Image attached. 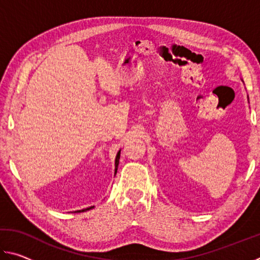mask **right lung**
Here are the masks:
<instances>
[{"instance_id": "1", "label": "right lung", "mask_w": 260, "mask_h": 260, "mask_svg": "<svg viewBox=\"0 0 260 260\" xmlns=\"http://www.w3.org/2000/svg\"><path fill=\"white\" fill-rule=\"evenodd\" d=\"M119 158H120V150L118 151L117 156H116V161H114V165H116V169H114V175H116V173H117V170H118V165H119ZM91 209H94V206H89V208H87V209L78 210V211H76V212H85V211L91 210Z\"/></svg>"}]
</instances>
